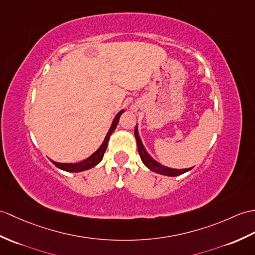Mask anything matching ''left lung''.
Returning a JSON list of instances; mask_svg holds the SVG:
<instances>
[{"mask_svg": "<svg viewBox=\"0 0 255 255\" xmlns=\"http://www.w3.org/2000/svg\"><path fill=\"white\" fill-rule=\"evenodd\" d=\"M134 135H135V140H137V145H138V152H139V155L142 159V162L145 165V166L151 169L152 171H155L157 174H161V175H165V176H179L183 173H186V171L190 170L191 168H185V169H175V168H169L164 166V165H161L159 163H157L156 161L153 159L149 153L146 152V150L144 149L143 144H142V141L139 137V133H138V129L137 126L134 128Z\"/></svg>", "mask_w": 255, "mask_h": 255, "instance_id": "obj_1", "label": "left lung"}]
</instances>
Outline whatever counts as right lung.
Masks as SVG:
<instances>
[{
  "label": "right lung",
  "mask_w": 255,
  "mask_h": 255,
  "mask_svg": "<svg viewBox=\"0 0 255 255\" xmlns=\"http://www.w3.org/2000/svg\"><path fill=\"white\" fill-rule=\"evenodd\" d=\"M123 112L124 111H121L120 113L116 115L113 123H112V126L109 130V132H108V134H106V137L103 141L102 145H101L90 157H88L87 159H85V161H81L79 163H75V164H72V163H57V162H54V161H52V163L54 164L55 166L58 167V168H61L63 170H66V171H73V173L87 170L89 168H92V167L96 166V165H98L101 161H102L103 155H104V153L106 151V147H108L110 135L113 133V131L115 130L117 124H118V121H120V117L123 114Z\"/></svg>",
  "instance_id": "add662e5"
}]
</instances>
